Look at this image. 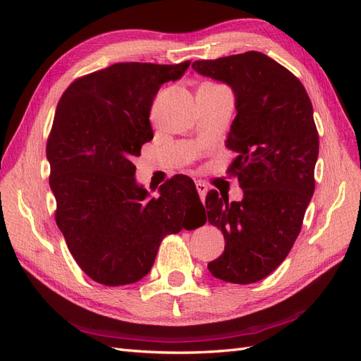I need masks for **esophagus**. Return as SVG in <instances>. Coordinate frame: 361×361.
<instances>
[{
	"instance_id": "obj_1",
	"label": "esophagus",
	"mask_w": 361,
	"mask_h": 361,
	"mask_svg": "<svg viewBox=\"0 0 361 361\" xmlns=\"http://www.w3.org/2000/svg\"><path fill=\"white\" fill-rule=\"evenodd\" d=\"M195 188H197L198 195H200V198H202V202L204 203V197H206V194H208V186H206L203 181H197Z\"/></svg>"
}]
</instances>
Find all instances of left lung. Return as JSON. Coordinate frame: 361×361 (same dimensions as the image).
I'll return each mask as SVG.
<instances>
[{
	"label": "left lung",
	"instance_id": "left-lung-1",
	"mask_svg": "<svg viewBox=\"0 0 361 361\" xmlns=\"http://www.w3.org/2000/svg\"><path fill=\"white\" fill-rule=\"evenodd\" d=\"M194 71L231 87L237 114L226 147L239 153L229 172L240 202L206 195L209 224L225 237V251L208 264L214 278L252 283L287 257L315 190L319 137L307 91L287 68L248 51L197 60Z\"/></svg>",
	"mask_w": 361,
	"mask_h": 361
}]
</instances>
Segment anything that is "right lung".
<instances>
[{
	"mask_svg": "<svg viewBox=\"0 0 361 361\" xmlns=\"http://www.w3.org/2000/svg\"><path fill=\"white\" fill-rule=\"evenodd\" d=\"M189 65L114 63L74 80L59 101L46 145L56 221L75 262L104 286L142 279L161 240L204 212L189 176L175 175L158 198L149 197L132 163L153 137L149 116L159 87Z\"/></svg>",
	"mask_w": 361,
	"mask_h": 361,
	"instance_id": "obj_1",
	"label": "right lung"
}]
</instances>
